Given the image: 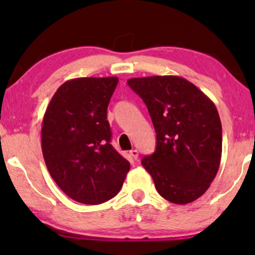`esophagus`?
I'll list each match as a JSON object with an SVG mask.
<instances>
[{
    "label": "esophagus",
    "mask_w": 255,
    "mask_h": 255,
    "mask_svg": "<svg viewBox=\"0 0 255 255\" xmlns=\"http://www.w3.org/2000/svg\"><path fill=\"white\" fill-rule=\"evenodd\" d=\"M129 153L133 159H135V160L137 159V156H139V152H137V150H130Z\"/></svg>",
    "instance_id": "esophagus-1"
}]
</instances>
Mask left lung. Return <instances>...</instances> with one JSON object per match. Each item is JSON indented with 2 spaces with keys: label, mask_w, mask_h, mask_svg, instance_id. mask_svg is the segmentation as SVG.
Instances as JSON below:
<instances>
[{
  "label": "left lung",
  "mask_w": 255,
  "mask_h": 255,
  "mask_svg": "<svg viewBox=\"0 0 255 255\" xmlns=\"http://www.w3.org/2000/svg\"><path fill=\"white\" fill-rule=\"evenodd\" d=\"M157 133L156 151L141 164L157 192L189 204L209 189L222 157V124L216 105L194 84L175 75L128 79Z\"/></svg>",
  "instance_id": "8db88e82"
}]
</instances>
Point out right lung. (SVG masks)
Returning a JSON list of instances; mask_svg holds the SVG:
<instances>
[{
  "label": "right lung",
  "mask_w": 255,
  "mask_h": 255,
  "mask_svg": "<svg viewBox=\"0 0 255 255\" xmlns=\"http://www.w3.org/2000/svg\"><path fill=\"white\" fill-rule=\"evenodd\" d=\"M119 78H78L58 87L44 114L42 151L46 168L78 203L98 205L121 189L129 162L111 141L107 109Z\"/></svg>",
  "instance_id": "right-lung-1"
}]
</instances>
